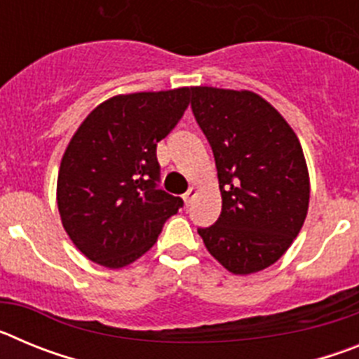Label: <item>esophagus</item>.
<instances>
[{"label": "esophagus", "mask_w": 359, "mask_h": 359, "mask_svg": "<svg viewBox=\"0 0 359 359\" xmlns=\"http://www.w3.org/2000/svg\"><path fill=\"white\" fill-rule=\"evenodd\" d=\"M196 194H198V189H196V187H190V189L187 190L185 196H183V199H185V205H187V207H190V205H192V201H194Z\"/></svg>", "instance_id": "esophagus-1"}]
</instances>
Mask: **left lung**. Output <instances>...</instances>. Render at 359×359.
I'll return each mask as SVG.
<instances>
[{
  "label": "left lung",
  "mask_w": 359,
  "mask_h": 359,
  "mask_svg": "<svg viewBox=\"0 0 359 359\" xmlns=\"http://www.w3.org/2000/svg\"><path fill=\"white\" fill-rule=\"evenodd\" d=\"M192 113L215 158L221 215L198 228L228 271L248 275L277 262L309 207L306 158L290 123L252 91L192 88Z\"/></svg>",
  "instance_id": "obj_1"
}]
</instances>
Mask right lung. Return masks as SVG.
<instances>
[{
    "label": "right lung",
    "mask_w": 359,
    "mask_h": 359,
    "mask_svg": "<svg viewBox=\"0 0 359 359\" xmlns=\"http://www.w3.org/2000/svg\"><path fill=\"white\" fill-rule=\"evenodd\" d=\"M192 88L118 95L91 111L57 177L62 226L90 261L122 268L156 243L183 207L160 189L158 142L182 120Z\"/></svg>",
    "instance_id": "obj_1"
}]
</instances>
